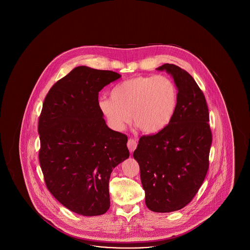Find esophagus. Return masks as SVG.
<instances>
[{
	"instance_id": "34e87169",
	"label": "esophagus",
	"mask_w": 250,
	"mask_h": 250,
	"mask_svg": "<svg viewBox=\"0 0 250 250\" xmlns=\"http://www.w3.org/2000/svg\"><path fill=\"white\" fill-rule=\"evenodd\" d=\"M137 145H138V143H137V142H136L135 140H133V139H129V140H128V142H127V147H128V149H129V151H130L131 153L137 148Z\"/></svg>"
}]
</instances>
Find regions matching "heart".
<instances>
[{
  "instance_id": "heart-1",
  "label": "heart",
  "mask_w": 250,
  "mask_h": 250,
  "mask_svg": "<svg viewBox=\"0 0 250 250\" xmlns=\"http://www.w3.org/2000/svg\"><path fill=\"white\" fill-rule=\"evenodd\" d=\"M110 97L98 101L109 125L123 130L131 117L146 134L164 129L172 119L177 106V88L166 76H137L116 84Z\"/></svg>"
}]
</instances>
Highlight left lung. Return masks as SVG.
I'll return each mask as SVG.
<instances>
[{"label": "left lung", "instance_id": "obj_1", "mask_svg": "<svg viewBox=\"0 0 250 250\" xmlns=\"http://www.w3.org/2000/svg\"><path fill=\"white\" fill-rule=\"evenodd\" d=\"M166 70L178 88L175 113L164 129L140 139L138 161L146 206L169 213L184 208L200 189L209 168L212 132L205 96L188 72L175 64Z\"/></svg>", "mask_w": 250, "mask_h": 250}]
</instances>
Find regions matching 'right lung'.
<instances>
[{
  "label": "right lung",
  "instance_id": "obj_1",
  "mask_svg": "<svg viewBox=\"0 0 250 250\" xmlns=\"http://www.w3.org/2000/svg\"><path fill=\"white\" fill-rule=\"evenodd\" d=\"M119 78L78 66L49 89L43 103L40 167L48 191L76 214L107 212L110 173L129 156L126 135L107 127L98 106L99 92Z\"/></svg>",
  "mask_w": 250,
  "mask_h": 250
}]
</instances>
